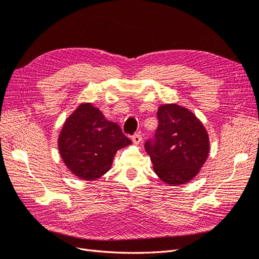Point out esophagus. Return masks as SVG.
<instances>
[{"label":"esophagus","mask_w":259,"mask_h":259,"mask_svg":"<svg viewBox=\"0 0 259 259\" xmlns=\"http://www.w3.org/2000/svg\"><path fill=\"white\" fill-rule=\"evenodd\" d=\"M132 139H133V143H134L135 145H138V144H140V143H142V140H143V138H142V135H140L139 133H135V134L133 135Z\"/></svg>","instance_id":"esophagus-1"}]
</instances>
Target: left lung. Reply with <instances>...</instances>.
Listing matches in <instances>:
<instances>
[{"label": "left lung", "instance_id": "8db88e82", "mask_svg": "<svg viewBox=\"0 0 259 259\" xmlns=\"http://www.w3.org/2000/svg\"><path fill=\"white\" fill-rule=\"evenodd\" d=\"M154 136L145 143L155 174L168 185H183L199 173L209 149L208 135L192 112L175 104L160 106Z\"/></svg>", "mask_w": 259, "mask_h": 259}]
</instances>
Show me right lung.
Wrapping results in <instances>:
<instances>
[{"mask_svg": "<svg viewBox=\"0 0 259 259\" xmlns=\"http://www.w3.org/2000/svg\"><path fill=\"white\" fill-rule=\"evenodd\" d=\"M131 143L119 124L108 121L91 104H83L67 119L58 138V148L74 175L94 180L110 169L116 151Z\"/></svg>", "mask_w": 259, "mask_h": 259, "instance_id": "right-lung-1", "label": "right lung"}]
</instances>
